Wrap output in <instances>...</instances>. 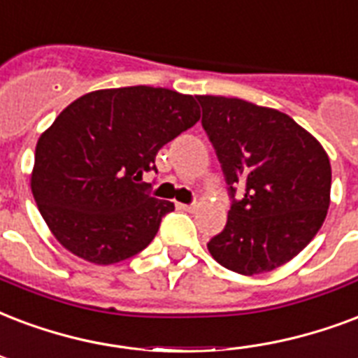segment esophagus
Masks as SVG:
<instances>
[{
	"mask_svg": "<svg viewBox=\"0 0 358 358\" xmlns=\"http://www.w3.org/2000/svg\"><path fill=\"white\" fill-rule=\"evenodd\" d=\"M195 206H197V204L193 203V204H182V203H178V208L180 210H185V212H193V210H195Z\"/></svg>",
	"mask_w": 358,
	"mask_h": 358,
	"instance_id": "1",
	"label": "esophagus"
}]
</instances>
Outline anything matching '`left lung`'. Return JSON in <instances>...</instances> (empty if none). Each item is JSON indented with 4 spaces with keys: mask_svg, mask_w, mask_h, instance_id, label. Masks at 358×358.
Listing matches in <instances>:
<instances>
[{
    "mask_svg": "<svg viewBox=\"0 0 358 358\" xmlns=\"http://www.w3.org/2000/svg\"><path fill=\"white\" fill-rule=\"evenodd\" d=\"M197 101L231 197L225 229L210 238L208 252L244 276L270 272L299 255L323 225L329 155L280 110L220 95Z\"/></svg>",
    "mask_w": 358,
    "mask_h": 358,
    "instance_id": "obj_1",
    "label": "left lung"
}]
</instances>
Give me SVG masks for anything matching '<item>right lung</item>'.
Here are the masks:
<instances>
[{
	"label": "right lung",
	"instance_id": "1",
	"mask_svg": "<svg viewBox=\"0 0 358 358\" xmlns=\"http://www.w3.org/2000/svg\"><path fill=\"white\" fill-rule=\"evenodd\" d=\"M197 101L167 88L99 90L73 101L41 135L31 191L43 220L76 257L113 264L143 252L171 201L150 195L155 155L197 124Z\"/></svg>",
	"mask_w": 358,
	"mask_h": 358
}]
</instances>
